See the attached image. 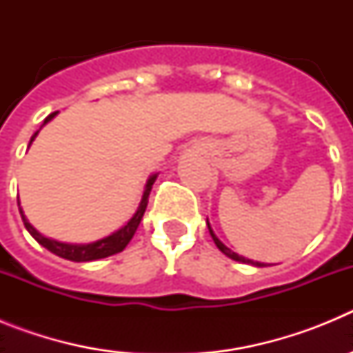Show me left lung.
Here are the masks:
<instances>
[{
  "instance_id": "left-lung-1",
  "label": "left lung",
  "mask_w": 353,
  "mask_h": 353,
  "mask_svg": "<svg viewBox=\"0 0 353 353\" xmlns=\"http://www.w3.org/2000/svg\"><path fill=\"white\" fill-rule=\"evenodd\" d=\"M207 224H208V223H207ZM208 232H210L212 239H214L215 245H217V248H219V251H221V252H224V254H226V256H230V258H232V260L242 261V263H251V265H256V267H267V265H265V263H260V261H252V260H248V258H244V256H239V254H236V252H233L232 249H228L226 245H224L223 242H221V240L217 239V236H215V233L212 232L210 224H208Z\"/></svg>"
}]
</instances>
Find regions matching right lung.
Returning a JSON list of instances; mask_svg holds the SVG:
<instances>
[{"instance_id": "add662e5", "label": "right lung", "mask_w": 353, "mask_h": 353, "mask_svg": "<svg viewBox=\"0 0 353 353\" xmlns=\"http://www.w3.org/2000/svg\"><path fill=\"white\" fill-rule=\"evenodd\" d=\"M54 114H56V111H54V113L49 114V117L46 118V120H43V125H46V123H48V121L51 120V118L54 117ZM37 134H39V130H37V132L33 134V136H31V141L35 139ZM31 141H30V145H31ZM155 179H157V174H154V176H150L148 183H146L145 194H143L141 203H139L138 212L134 214L132 219H130L129 223L125 224V226L121 228V230H118L117 233L105 236V239H102V240H97V242H93V244H63V242H56V240L48 239V236L40 235V233L37 232L35 228H33L30 223H28V219H26V215H24L23 208H19V212H21L23 223H24V226H26L28 232H30V235L33 236V239H35L40 245H43V248L48 249V251L54 252L56 256L65 258V260H70V261L101 260V258H108V256H111V254H117V252L123 251V249H125V245L129 244L130 239H132L134 233H136V230H138L139 223H141L143 214H145L146 205H148L150 191H152V185H154ZM17 205H19V199H17Z\"/></svg>"}]
</instances>
